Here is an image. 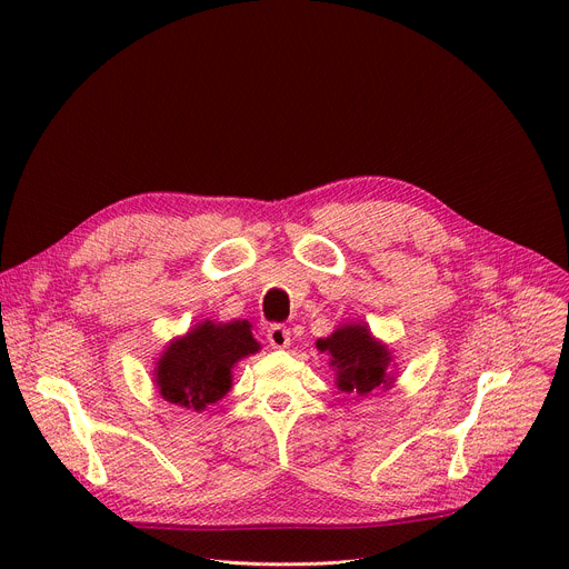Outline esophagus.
I'll return each instance as SVG.
<instances>
[{"label": "esophagus", "mask_w": 569, "mask_h": 569, "mask_svg": "<svg viewBox=\"0 0 569 569\" xmlns=\"http://www.w3.org/2000/svg\"><path fill=\"white\" fill-rule=\"evenodd\" d=\"M268 342L272 349H288L290 347V331L281 323H274V327L268 331Z\"/></svg>", "instance_id": "esophagus-1"}]
</instances>
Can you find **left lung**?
I'll use <instances>...</instances> for the list:
<instances>
[{"instance_id":"1","label":"left lung","mask_w":569,"mask_h":569,"mask_svg":"<svg viewBox=\"0 0 569 569\" xmlns=\"http://www.w3.org/2000/svg\"><path fill=\"white\" fill-rule=\"evenodd\" d=\"M317 351L329 356L340 391L373 396L396 382V362L389 347L378 340L367 321H347L329 336L319 338Z\"/></svg>"}]
</instances>
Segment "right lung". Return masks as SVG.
<instances>
[{
  "label": "right lung",
  "mask_w": 569,
  "mask_h": 569,
  "mask_svg": "<svg viewBox=\"0 0 569 569\" xmlns=\"http://www.w3.org/2000/svg\"><path fill=\"white\" fill-rule=\"evenodd\" d=\"M259 351L261 345L254 340L248 319H204L161 351L152 382L164 400L204 412L229 393L233 367Z\"/></svg>",
  "instance_id": "right-lung-1"
}]
</instances>
